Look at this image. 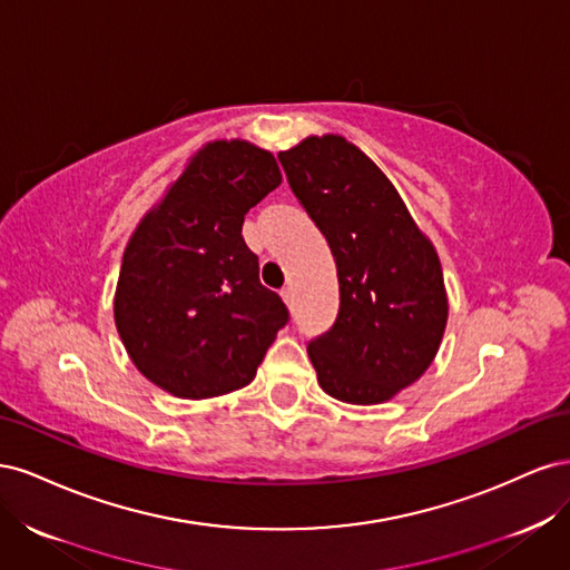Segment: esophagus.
Listing matches in <instances>:
<instances>
[{
    "instance_id": "34e87169",
    "label": "esophagus",
    "mask_w": 570,
    "mask_h": 570,
    "mask_svg": "<svg viewBox=\"0 0 570 570\" xmlns=\"http://www.w3.org/2000/svg\"><path fill=\"white\" fill-rule=\"evenodd\" d=\"M281 297H283V302H285L287 306H292V302H295V292H292V287H283V289H281Z\"/></svg>"
}]
</instances>
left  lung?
I'll return each instance as SVG.
<instances>
[{"instance_id":"left-lung-1","label":"left lung","mask_w":570,"mask_h":570,"mask_svg":"<svg viewBox=\"0 0 570 570\" xmlns=\"http://www.w3.org/2000/svg\"><path fill=\"white\" fill-rule=\"evenodd\" d=\"M278 159L337 266V318L306 347L318 385L347 404L387 402L440 350L450 304L438 252L383 170L344 137L312 135Z\"/></svg>"}]
</instances>
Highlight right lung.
Masks as SVG:
<instances>
[{"instance_id": "right-lung-1", "label": "right lung", "mask_w": 570, "mask_h": 570, "mask_svg": "<svg viewBox=\"0 0 570 570\" xmlns=\"http://www.w3.org/2000/svg\"><path fill=\"white\" fill-rule=\"evenodd\" d=\"M281 180L271 151L216 140L135 228L114 318L132 364L157 387L209 400L254 381L289 314L258 281L243 223Z\"/></svg>"}]
</instances>
